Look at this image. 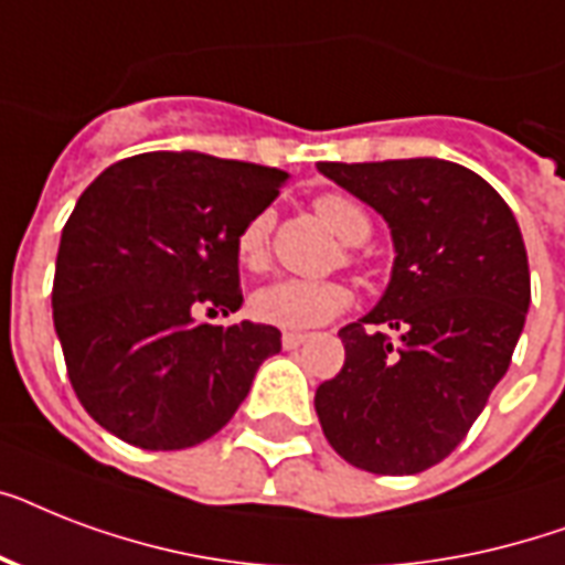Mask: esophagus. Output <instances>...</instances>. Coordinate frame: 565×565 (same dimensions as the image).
Returning <instances> with one entry per match:
<instances>
[{
	"label": "esophagus",
	"instance_id": "34e87169",
	"mask_svg": "<svg viewBox=\"0 0 565 565\" xmlns=\"http://www.w3.org/2000/svg\"><path fill=\"white\" fill-rule=\"evenodd\" d=\"M305 340H308V334H296V331H287V334L281 337L284 349H299V345L305 343Z\"/></svg>",
	"mask_w": 565,
	"mask_h": 565
}]
</instances>
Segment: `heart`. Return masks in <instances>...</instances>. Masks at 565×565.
I'll return each instance as SVG.
<instances>
[{
  "label": "heart",
  "instance_id": "heart-1",
  "mask_svg": "<svg viewBox=\"0 0 565 565\" xmlns=\"http://www.w3.org/2000/svg\"><path fill=\"white\" fill-rule=\"evenodd\" d=\"M319 220L334 231L343 243H363L370 237V213L361 204L340 193L319 195ZM269 228L273 216L257 213L239 228L237 234V260L248 269H260L266 264V246H269ZM352 305V290L337 281H301V278H281V281L264 284L252 292L248 310L264 326L284 328V331H308L340 317Z\"/></svg>",
  "mask_w": 565,
  "mask_h": 565
}]
</instances>
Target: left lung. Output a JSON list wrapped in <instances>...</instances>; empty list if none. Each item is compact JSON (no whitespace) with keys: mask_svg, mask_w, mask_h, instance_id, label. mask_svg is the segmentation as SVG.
I'll return each instance as SVG.
<instances>
[{"mask_svg":"<svg viewBox=\"0 0 565 565\" xmlns=\"http://www.w3.org/2000/svg\"><path fill=\"white\" fill-rule=\"evenodd\" d=\"M317 170L384 216L395 252L384 296L340 328L345 363L317 386L319 425L358 469L425 472L460 446L508 372L531 305L525 239L508 202L460 163Z\"/></svg>","mask_w":565,"mask_h":565,"instance_id":"obj_1","label":"left lung"}]
</instances>
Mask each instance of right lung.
Masks as SVG:
<instances>
[{
	"label": "right lung",
	"instance_id": "right-lung-1",
	"mask_svg": "<svg viewBox=\"0 0 565 565\" xmlns=\"http://www.w3.org/2000/svg\"><path fill=\"white\" fill-rule=\"evenodd\" d=\"M287 179L202 152H146L75 202L52 317L78 402L114 437L149 451L199 446L281 352L278 328L211 326L195 310H239L237 234Z\"/></svg>",
	"mask_w": 565,
	"mask_h": 565
}]
</instances>
